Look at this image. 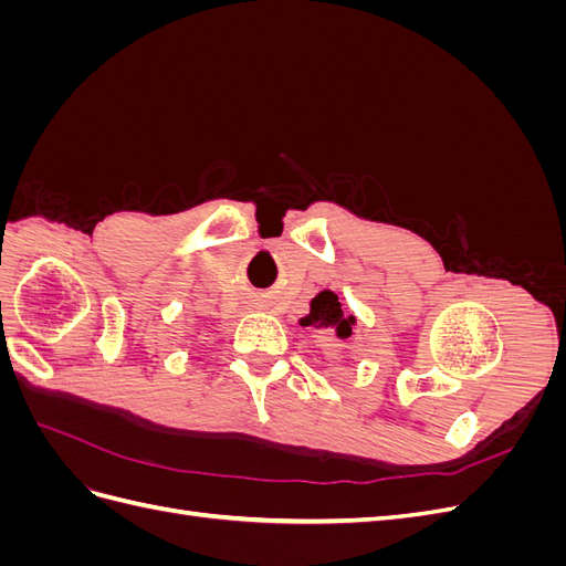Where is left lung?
Returning a JSON list of instances; mask_svg holds the SVG:
<instances>
[{
    "label": "left lung",
    "instance_id": "1",
    "mask_svg": "<svg viewBox=\"0 0 566 566\" xmlns=\"http://www.w3.org/2000/svg\"><path fill=\"white\" fill-rule=\"evenodd\" d=\"M352 321L354 318H345V314H342V304L337 302V295L331 293V290H323V293H318L312 300V312L300 323L304 328L335 333L337 337L345 339L347 335H352Z\"/></svg>",
    "mask_w": 566,
    "mask_h": 566
}]
</instances>
